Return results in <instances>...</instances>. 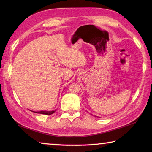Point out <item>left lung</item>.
<instances>
[{
	"label": "left lung",
	"instance_id": "1",
	"mask_svg": "<svg viewBox=\"0 0 152 152\" xmlns=\"http://www.w3.org/2000/svg\"><path fill=\"white\" fill-rule=\"evenodd\" d=\"M97 118H99V117H97Z\"/></svg>",
	"mask_w": 152,
	"mask_h": 152
}]
</instances>
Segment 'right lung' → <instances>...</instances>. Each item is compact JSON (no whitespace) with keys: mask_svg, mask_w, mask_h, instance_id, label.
I'll use <instances>...</instances> for the list:
<instances>
[{"mask_svg":"<svg viewBox=\"0 0 152 152\" xmlns=\"http://www.w3.org/2000/svg\"><path fill=\"white\" fill-rule=\"evenodd\" d=\"M56 110H52V111H47V110H42V111H39V112H34V111H32L33 112L35 113H37V114H45V115H51L53 114V113L56 112Z\"/></svg>","mask_w":152,"mask_h":152,"instance_id":"obj_1","label":"right lung"}]
</instances>
